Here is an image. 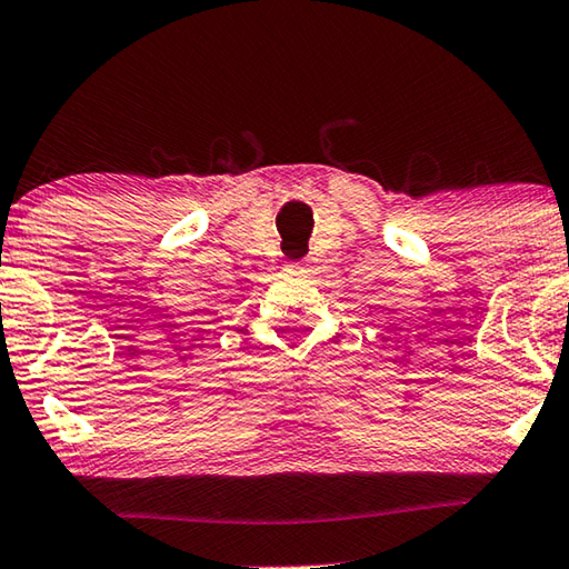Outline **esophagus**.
Here are the masks:
<instances>
[{
    "instance_id": "34e87169",
    "label": "esophagus",
    "mask_w": 569,
    "mask_h": 569,
    "mask_svg": "<svg viewBox=\"0 0 569 569\" xmlns=\"http://www.w3.org/2000/svg\"><path fill=\"white\" fill-rule=\"evenodd\" d=\"M293 268H303V263H293Z\"/></svg>"
}]
</instances>
